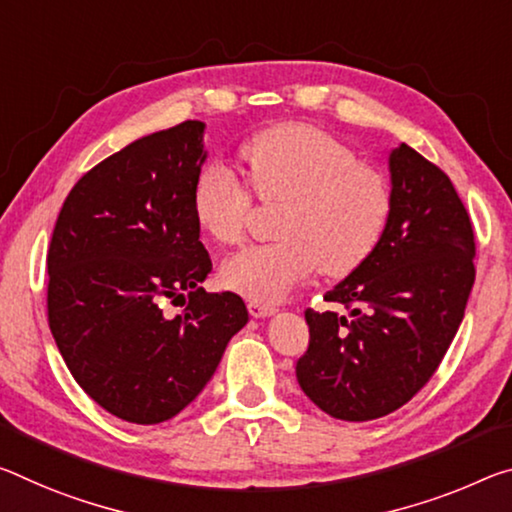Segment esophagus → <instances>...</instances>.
I'll list each match as a JSON object with an SVG mask.
<instances>
[{"label":"esophagus","mask_w":512,"mask_h":512,"mask_svg":"<svg viewBox=\"0 0 512 512\" xmlns=\"http://www.w3.org/2000/svg\"><path fill=\"white\" fill-rule=\"evenodd\" d=\"M248 312L250 316H255V319H262V316L275 314V305L259 303V300H248Z\"/></svg>","instance_id":"34e87169"}]
</instances>
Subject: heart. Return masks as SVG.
<instances>
[{"mask_svg": "<svg viewBox=\"0 0 512 512\" xmlns=\"http://www.w3.org/2000/svg\"><path fill=\"white\" fill-rule=\"evenodd\" d=\"M239 159L257 200L282 202L275 218L280 241L227 257V289L273 303L316 269L348 275L378 246L392 205L387 180L335 136L310 125H275L243 143ZM250 207V191L227 168L209 166L198 177L193 214L221 246L243 239Z\"/></svg>", "mask_w": 512, "mask_h": 512, "instance_id": "heart-1", "label": "heart"}]
</instances>
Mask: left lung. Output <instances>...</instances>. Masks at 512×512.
Instances as JSON below:
<instances>
[{"instance_id": "obj_1", "label": "left lung", "mask_w": 512, "mask_h": 512, "mask_svg": "<svg viewBox=\"0 0 512 512\" xmlns=\"http://www.w3.org/2000/svg\"><path fill=\"white\" fill-rule=\"evenodd\" d=\"M392 205L383 237L328 303L305 312L303 392L330 417L369 421L408 403L440 367L474 287V230L446 173L401 143L389 152Z\"/></svg>"}]
</instances>
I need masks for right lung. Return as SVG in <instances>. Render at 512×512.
<instances>
[{
  "mask_svg": "<svg viewBox=\"0 0 512 512\" xmlns=\"http://www.w3.org/2000/svg\"><path fill=\"white\" fill-rule=\"evenodd\" d=\"M205 123L161 129L72 186L47 250V316L79 387L118 419L161 424L205 389L248 323L243 300L207 294L212 259L193 189ZM182 299L170 320L160 303Z\"/></svg>",
  "mask_w": 512,
  "mask_h": 512,
  "instance_id": "right-lung-1",
  "label": "right lung"
}]
</instances>
